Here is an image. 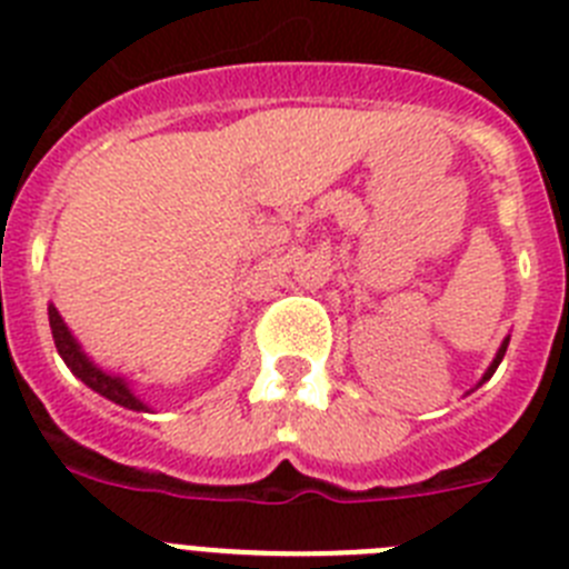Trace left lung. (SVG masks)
Wrapping results in <instances>:
<instances>
[{"label": "left lung", "instance_id": "obj_1", "mask_svg": "<svg viewBox=\"0 0 569 569\" xmlns=\"http://www.w3.org/2000/svg\"><path fill=\"white\" fill-rule=\"evenodd\" d=\"M507 345H510V339H505V345L499 347V353H496V359H492V365L487 367V373H485V379H481V381H487L492 373H496V367L501 365V359H505V353H507Z\"/></svg>", "mask_w": 569, "mask_h": 569}]
</instances>
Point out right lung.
Returning <instances> with one entry per match:
<instances>
[{
    "mask_svg": "<svg viewBox=\"0 0 569 569\" xmlns=\"http://www.w3.org/2000/svg\"><path fill=\"white\" fill-rule=\"evenodd\" d=\"M48 319H50V333H53V345H57V350H59V356L64 359V365L70 367V373L77 376V379H82L84 385H88L90 390H97L99 396L116 401V405L128 407V410H148L142 401L130 393V387L124 385L119 376H108V373H102L97 365H90L88 356L79 350L77 339L68 333L62 316L57 313V308H53V305L48 308Z\"/></svg>",
    "mask_w": 569,
    "mask_h": 569,
    "instance_id": "obj_1",
    "label": "right lung"
}]
</instances>
